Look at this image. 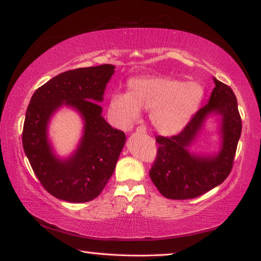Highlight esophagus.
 Listing matches in <instances>:
<instances>
[{
	"label": "esophagus",
	"instance_id": "obj_1",
	"mask_svg": "<svg viewBox=\"0 0 261 261\" xmlns=\"http://www.w3.org/2000/svg\"><path fill=\"white\" fill-rule=\"evenodd\" d=\"M137 132H139V134H145L146 126L145 125H139L138 127H137Z\"/></svg>",
	"mask_w": 261,
	"mask_h": 261
}]
</instances>
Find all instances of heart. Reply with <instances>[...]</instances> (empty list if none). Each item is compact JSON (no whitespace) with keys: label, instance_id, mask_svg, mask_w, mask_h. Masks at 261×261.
I'll return each instance as SVG.
<instances>
[{"label":"heart","instance_id":"obj_1","mask_svg":"<svg viewBox=\"0 0 261 261\" xmlns=\"http://www.w3.org/2000/svg\"><path fill=\"white\" fill-rule=\"evenodd\" d=\"M204 90L197 82H181L163 76L135 77L127 92L113 93L107 114L113 125L129 130L140 111H149L154 129L164 136L179 134L200 107Z\"/></svg>","mask_w":261,"mask_h":261}]
</instances>
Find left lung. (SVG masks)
Listing matches in <instances>:
<instances>
[{
	"label": "left lung",
	"instance_id": "8db88e82",
	"mask_svg": "<svg viewBox=\"0 0 261 261\" xmlns=\"http://www.w3.org/2000/svg\"><path fill=\"white\" fill-rule=\"evenodd\" d=\"M215 88L209 102L201 108L186 127L170 138L156 137L158 159L149 176L164 197L188 200L202 195L224 181L230 173L242 131L238 100L228 85L213 77ZM218 116L220 147L215 153L191 150L204 129L207 118Z\"/></svg>",
	"mask_w": 261,
	"mask_h": 261
}]
</instances>
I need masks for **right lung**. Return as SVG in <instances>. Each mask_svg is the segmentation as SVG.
I'll list each match as a JSON object with an SVG mask.
<instances>
[{
    "mask_svg": "<svg viewBox=\"0 0 261 261\" xmlns=\"http://www.w3.org/2000/svg\"><path fill=\"white\" fill-rule=\"evenodd\" d=\"M115 66L67 70L49 80L33 94L22 130V146L33 171L46 191L59 200L84 203L96 198L113 172L125 135L108 124L100 103ZM63 107L84 122L73 153L60 158L48 138L50 118Z\"/></svg>",
    "mask_w": 261,
    "mask_h": 261,
    "instance_id": "1",
    "label": "right lung"
}]
</instances>
